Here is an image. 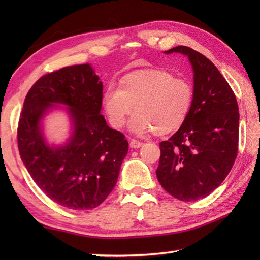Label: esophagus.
<instances>
[{
  "instance_id": "1",
  "label": "esophagus",
  "mask_w": 260,
  "mask_h": 260,
  "mask_svg": "<svg viewBox=\"0 0 260 260\" xmlns=\"http://www.w3.org/2000/svg\"><path fill=\"white\" fill-rule=\"evenodd\" d=\"M142 142H141V141H138V140H134V139H132L131 141H129V146H131V148H134V149H136V148H140L141 146H142Z\"/></svg>"
}]
</instances>
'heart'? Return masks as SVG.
Here are the masks:
<instances>
[{
	"instance_id": "b5f03b06",
	"label": "heart",
	"mask_w": 260,
	"mask_h": 260,
	"mask_svg": "<svg viewBox=\"0 0 260 260\" xmlns=\"http://www.w3.org/2000/svg\"><path fill=\"white\" fill-rule=\"evenodd\" d=\"M110 122L117 128L131 120L134 133L153 129L156 134L171 133L183 125L191 111L193 88L184 78L166 70H147L127 74L120 87L110 85L103 98Z\"/></svg>"
}]
</instances>
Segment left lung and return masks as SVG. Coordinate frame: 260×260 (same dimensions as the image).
<instances>
[{
    "instance_id": "obj_1",
    "label": "left lung",
    "mask_w": 260,
    "mask_h": 260,
    "mask_svg": "<svg viewBox=\"0 0 260 260\" xmlns=\"http://www.w3.org/2000/svg\"><path fill=\"white\" fill-rule=\"evenodd\" d=\"M166 54L188 56L193 70V103L177 133L161 141L157 179L175 199H204L231 172L239 150V105L215 65L201 52L178 46Z\"/></svg>"
}]
</instances>
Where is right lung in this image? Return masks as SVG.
I'll return each instance as SVG.
<instances>
[{"mask_svg":"<svg viewBox=\"0 0 260 260\" xmlns=\"http://www.w3.org/2000/svg\"><path fill=\"white\" fill-rule=\"evenodd\" d=\"M102 99L103 83L89 64L45 74L25 98L17 129L20 158L38 187L64 208L102 204L128 151L125 135L110 128L101 114ZM52 103L70 107L74 133L64 147L48 146L41 133L40 121Z\"/></svg>","mask_w":260,"mask_h":260,"instance_id":"add662e5","label":"right lung"}]
</instances>
